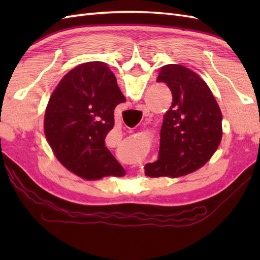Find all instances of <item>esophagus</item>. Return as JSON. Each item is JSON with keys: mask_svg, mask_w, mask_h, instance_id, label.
Segmentation results:
<instances>
[{"mask_svg": "<svg viewBox=\"0 0 260 260\" xmlns=\"http://www.w3.org/2000/svg\"><path fill=\"white\" fill-rule=\"evenodd\" d=\"M139 108H140V110H142L143 113H144V115H146V113H147V109H146V107H145V106H140Z\"/></svg>", "mask_w": 260, "mask_h": 260, "instance_id": "34e87169", "label": "esophagus"}]
</instances>
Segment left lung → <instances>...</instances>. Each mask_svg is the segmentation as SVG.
Returning a JSON list of instances; mask_svg holds the SVG:
<instances>
[{"label":"left lung","instance_id":"left-lung-1","mask_svg":"<svg viewBox=\"0 0 260 260\" xmlns=\"http://www.w3.org/2000/svg\"><path fill=\"white\" fill-rule=\"evenodd\" d=\"M157 81L167 84L173 102L164 115L158 159L145 165V174L179 178L203 167L217 151L222 114L204 80L184 66H164Z\"/></svg>","mask_w":260,"mask_h":260}]
</instances>
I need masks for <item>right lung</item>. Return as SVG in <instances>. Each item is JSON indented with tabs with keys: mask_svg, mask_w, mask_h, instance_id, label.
I'll return each mask as SVG.
<instances>
[{
	"mask_svg": "<svg viewBox=\"0 0 260 260\" xmlns=\"http://www.w3.org/2000/svg\"><path fill=\"white\" fill-rule=\"evenodd\" d=\"M124 102L115 75L104 62H85L64 75L45 115L47 141L64 168L87 180L125 174L105 146L115 107Z\"/></svg>",
	"mask_w": 260,
	"mask_h": 260,
	"instance_id": "obj_1",
	"label": "right lung"
}]
</instances>
